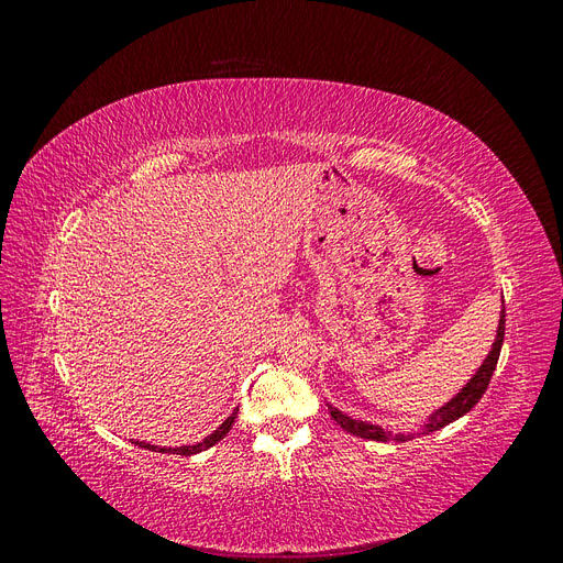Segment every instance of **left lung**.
Masks as SVG:
<instances>
[{"label":"left lung","instance_id":"8db88e82","mask_svg":"<svg viewBox=\"0 0 563 563\" xmlns=\"http://www.w3.org/2000/svg\"><path fill=\"white\" fill-rule=\"evenodd\" d=\"M503 338H505V302H503V310H500V321H498V331H496V340H493L490 345V352L486 354V360L482 362V366L476 368L474 376L467 380V385L457 391V395L446 401L444 406H439L437 411H432L428 416V422H424L422 428V434H430V432H437L441 428H446L449 422L463 418L465 413H470L472 408L476 406V401H479L484 397V391L490 383V376L493 371H496V364H498V356H500V347H503ZM329 406V413L331 418L343 428L345 432L354 434V437H362V439H368V441H389V439H397V441H408L413 439L416 434H391L387 430H383L380 424H373V422H366V420H356V418H350L347 413L338 411L335 406L327 404Z\"/></svg>","mask_w":563,"mask_h":563}]
</instances>
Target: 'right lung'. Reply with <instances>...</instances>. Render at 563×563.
<instances>
[{
	"instance_id": "1",
	"label": "right lung",
	"mask_w": 563,
	"mask_h": 563,
	"mask_svg": "<svg viewBox=\"0 0 563 563\" xmlns=\"http://www.w3.org/2000/svg\"><path fill=\"white\" fill-rule=\"evenodd\" d=\"M236 411H240V408H234V411L228 416V420L220 424L218 430H213V434H209V437H203L199 444H192V446H176V449H172V446H152V444H145V441H133L135 446H141V449H147V451H157V453H178V455H195V453H201V451H207V449H211L213 444H218L220 439H223L230 430H232V422H234V418H236Z\"/></svg>"
}]
</instances>
